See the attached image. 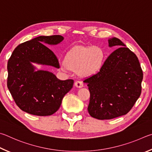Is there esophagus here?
<instances>
[{
    "label": "esophagus",
    "instance_id": "1",
    "mask_svg": "<svg viewBox=\"0 0 152 152\" xmlns=\"http://www.w3.org/2000/svg\"><path fill=\"white\" fill-rule=\"evenodd\" d=\"M75 86L76 87H77V88H81V87H83V83L82 81H75Z\"/></svg>",
    "mask_w": 152,
    "mask_h": 152
}]
</instances>
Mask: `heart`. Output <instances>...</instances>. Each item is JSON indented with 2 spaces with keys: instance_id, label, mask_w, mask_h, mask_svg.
I'll use <instances>...</instances> for the list:
<instances>
[{
  "instance_id": "obj_1",
  "label": "heart",
  "mask_w": 152,
  "mask_h": 152,
  "mask_svg": "<svg viewBox=\"0 0 152 152\" xmlns=\"http://www.w3.org/2000/svg\"><path fill=\"white\" fill-rule=\"evenodd\" d=\"M105 54L102 48L97 46H79L66 53L65 61L61 63V70H76L78 75L85 77L97 73L105 61Z\"/></svg>"
}]
</instances>
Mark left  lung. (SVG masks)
Here are the masks:
<instances>
[{
	"label": "left lung",
	"mask_w": 152,
	"mask_h": 152,
	"mask_svg": "<svg viewBox=\"0 0 152 152\" xmlns=\"http://www.w3.org/2000/svg\"><path fill=\"white\" fill-rule=\"evenodd\" d=\"M111 53L96 74L86 79L90 92L89 115L97 119H111L126 115L142 92L143 71L138 58L121 40H108Z\"/></svg>",
	"instance_id": "8db88e82"
}]
</instances>
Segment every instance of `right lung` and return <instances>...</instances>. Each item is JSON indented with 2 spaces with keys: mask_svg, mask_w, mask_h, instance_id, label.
<instances>
[{
  "mask_svg": "<svg viewBox=\"0 0 152 152\" xmlns=\"http://www.w3.org/2000/svg\"><path fill=\"white\" fill-rule=\"evenodd\" d=\"M61 35L40 36L15 48L8 61L7 87L21 110L38 116L50 115L61 105L73 86V79L61 81L51 72L38 70L32 63L59 68L57 57L41 42L57 45Z\"/></svg>",
  "mask_w": 152,
  "mask_h": 152,
  "instance_id": "obj_1",
  "label": "right lung"
}]
</instances>
